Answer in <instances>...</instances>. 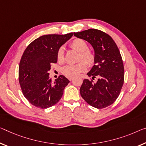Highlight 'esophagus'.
<instances>
[{"mask_svg": "<svg viewBox=\"0 0 146 146\" xmlns=\"http://www.w3.org/2000/svg\"><path fill=\"white\" fill-rule=\"evenodd\" d=\"M72 79H73V78H68V80H70V81H71Z\"/></svg>", "mask_w": 146, "mask_h": 146, "instance_id": "1", "label": "esophagus"}]
</instances>
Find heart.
<instances>
[{
  "label": "heart",
  "mask_w": 146,
  "mask_h": 146,
  "mask_svg": "<svg viewBox=\"0 0 146 146\" xmlns=\"http://www.w3.org/2000/svg\"><path fill=\"white\" fill-rule=\"evenodd\" d=\"M70 48L79 53L78 61L80 62L75 64H67L61 69L62 74L68 78H74L84 72L87 69V64L89 66H93L95 64V55L89 50V47L87 42L80 38L74 39L71 42ZM57 61L62 63L64 61V51L63 47H60L58 49L56 54ZM84 61V62H81ZM86 62V64L84 63Z\"/></svg>",
  "instance_id": "b5f03b06"
}]
</instances>
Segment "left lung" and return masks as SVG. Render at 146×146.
Returning a JSON list of instances; mask_svg holds the SVG:
<instances>
[{
    "label": "left lung",
    "mask_w": 146,
    "mask_h": 146,
    "mask_svg": "<svg viewBox=\"0 0 146 146\" xmlns=\"http://www.w3.org/2000/svg\"><path fill=\"white\" fill-rule=\"evenodd\" d=\"M74 35L89 42L96 57L95 65L87 73L92 79H84L80 89L81 96L96 108L110 106L119 95L124 83V66L117 45L110 36L98 29L74 33ZM96 77L99 79L95 83Z\"/></svg>",
    "instance_id": "8db88e82"
}]
</instances>
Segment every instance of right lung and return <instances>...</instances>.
<instances>
[{
	"mask_svg": "<svg viewBox=\"0 0 146 146\" xmlns=\"http://www.w3.org/2000/svg\"><path fill=\"white\" fill-rule=\"evenodd\" d=\"M72 36V33L42 36L24 51L19 62V82L24 96L33 106L48 108L61 98L70 81L60 75L52 82L48 71L51 63H57L58 49Z\"/></svg>",
	"mask_w": 146,
	"mask_h": 146,
	"instance_id": "1",
	"label": "right lung"
}]
</instances>
